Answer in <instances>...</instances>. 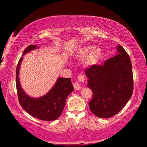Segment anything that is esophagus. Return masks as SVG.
<instances>
[{"instance_id":"34e87169","label":"esophagus","mask_w":147,"mask_h":147,"mask_svg":"<svg viewBox=\"0 0 147 147\" xmlns=\"http://www.w3.org/2000/svg\"><path fill=\"white\" fill-rule=\"evenodd\" d=\"M84 80V78L83 76L80 75L78 76V81L76 82L74 84V87L75 88V90H78L81 88V86H80V82H83Z\"/></svg>"}]
</instances>
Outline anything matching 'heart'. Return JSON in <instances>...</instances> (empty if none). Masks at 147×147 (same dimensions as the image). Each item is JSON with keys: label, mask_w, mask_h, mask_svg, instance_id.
<instances>
[{"label": "heart", "mask_w": 147, "mask_h": 147, "mask_svg": "<svg viewBox=\"0 0 147 147\" xmlns=\"http://www.w3.org/2000/svg\"><path fill=\"white\" fill-rule=\"evenodd\" d=\"M92 47L91 46H86V47H84L81 48L80 49L79 52H78V56L80 57H84L87 56L88 55V57H87V62L88 63H94L97 61V60L99 58L100 54H101V50L99 48H95L92 51ZM92 51L91 52V51ZM91 52V53L90 52Z\"/></svg>", "instance_id": "obj_1"}]
</instances>
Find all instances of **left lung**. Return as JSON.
Returning a JSON list of instances; mask_svg holds the SVG:
<instances>
[{"instance_id":"obj_1","label":"left lung","mask_w":147,"mask_h":147,"mask_svg":"<svg viewBox=\"0 0 147 147\" xmlns=\"http://www.w3.org/2000/svg\"><path fill=\"white\" fill-rule=\"evenodd\" d=\"M118 54L102 65H92L86 69L88 88L92 90L90 110L98 117L108 118L124 107L133 92L132 63L120 45Z\"/></svg>"}]
</instances>
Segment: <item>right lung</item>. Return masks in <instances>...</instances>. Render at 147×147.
<instances>
[{"instance_id": "add662e5", "label": "right lung", "mask_w": 147, "mask_h": 147, "mask_svg": "<svg viewBox=\"0 0 147 147\" xmlns=\"http://www.w3.org/2000/svg\"><path fill=\"white\" fill-rule=\"evenodd\" d=\"M37 48V45H29L24 51L23 56ZM23 56L20 58L16 70V86L21 107L30 115L39 120L51 121L57 119L65 107L66 98L74 90L71 78H58L55 85L46 95L38 98H31L23 91L19 82V68Z\"/></svg>"}]
</instances>
